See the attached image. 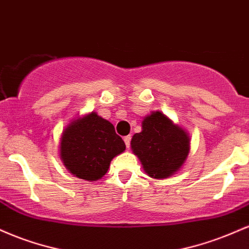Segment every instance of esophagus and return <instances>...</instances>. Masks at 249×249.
I'll return each instance as SVG.
<instances>
[{"label":"esophagus","mask_w":249,"mask_h":249,"mask_svg":"<svg viewBox=\"0 0 249 249\" xmlns=\"http://www.w3.org/2000/svg\"><path fill=\"white\" fill-rule=\"evenodd\" d=\"M124 142H125V145H126V147H130V144H131V136H125V137H124Z\"/></svg>","instance_id":"34e87169"}]
</instances>
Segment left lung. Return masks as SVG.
Wrapping results in <instances>:
<instances>
[{
    "label": "left lung",
    "instance_id": "1",
    "mask_svg": "<svg viewBox=\"0 0 249 249\" xmlns=\"http://www.w3.org/2000/svg\"><path fill=\"white\" fill-rule=\"evenodd\" d=\"M142 124V132L134 134L131 141L133 153L152 178L172 176L190 152L188 134L159 111L145 117Z\"/></svg>",
    "mask_w": 249,
    "mask_h": 249
}]
</instances>
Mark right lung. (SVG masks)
Here are the masks:
<instances>
[{
  "label": "right lung",
  "mask_w": 249,
  "mask_h": 249,
  "mask_svg": "<svg viewBox=\"0 0 249 249\" xmlns=\"http://www.w3.org/2000/svg\"><path fill=\"white\" fill-rule=\"evenodd\" d=\"M124 150L125 142L115 126L95 112L71 123L61 139V158L65 167L88 181L105 176L111 160Z\"/></svg>",
  "instance_id": "obj_1"
}]
</instances>
